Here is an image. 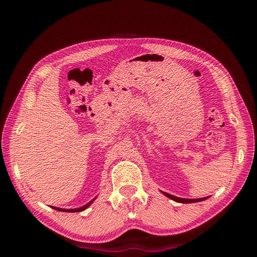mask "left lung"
Wrapping results in <instances>:
<instances>
[{
	"instance_id": "8db88e82",
	"label": "left lung",
	"mask_w": 257,
	"mask_h": 257,
	"mask_svg": "<svg viewBox=\"0 0 257 257\" xmlns=\"http://www.w3.org/2000/svg\"><path fill=\"white\" fill-rule=\"evenodd\" d=\"M162 192V191H161ZM164 195L170 199H173L175 201H177V203H181V204H192V203H198V201H203L207 198H209V196L207 197H204V198H195V199H188V198H180V197H177V196H174L172 195V194H168V193H165V192H162Z\"/></svg>"
}]
</instances>
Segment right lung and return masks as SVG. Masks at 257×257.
<instances>
[{"label": "right lung", "instance_id": "right-lung-1", "mask_svg": "<svg viewBox=\"0 0 257 257\" xmlns=\"http://www.w3.org/2000/svg\"><path fill=\"white\" fill-rule=\"evenodd\" d=\"M95 198H93L91 201H89L87 205H84V206L79 207V208H75V209H63V208H58V207H54V206H51V208L54 209V210H58V211H63V212H80V211H83V210L87 209L88 207H90L93 204V201L95 200Z\"/></svg>", "mask_w": 257, "mask_h": 257}]
</instances>
